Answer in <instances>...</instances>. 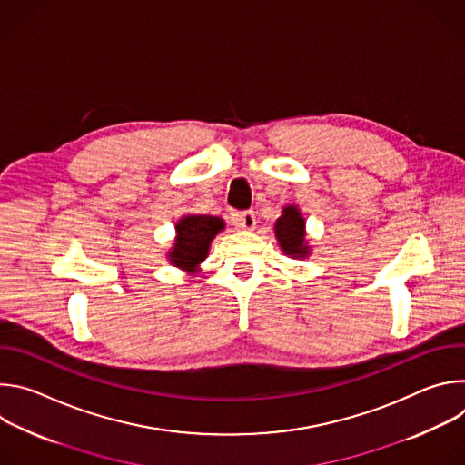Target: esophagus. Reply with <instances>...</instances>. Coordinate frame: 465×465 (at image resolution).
Returning a JSON list of instances; mask_svg holds the SVG:
<instances>
[{
    "mask_svg": "<svg viewBox=\"0 0 465 465\" xmlns=\"http://www.w3.org/2000/svg\"><path fill=\"white\" fill-rule=\"evenodd\" d=\"M233 224H237L242 230H253L255 228V213L253 212H241L233 215Z\"/></svg>",
    "mask_w": 465,
    "mask_h": 465,
    "instance_id": "esophagus-1",
    "label": "esophagus"
}]
</instances>
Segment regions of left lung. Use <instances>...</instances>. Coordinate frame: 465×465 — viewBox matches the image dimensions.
<instances>
[{"label": "left lung", "instance_id": "obj_1", "mask_svg": "<svg viewBox=\"0 0 465 465\" xmlns=\"http://www.w3.org/2000/svg\"><path fill=\"white\" fill-rule=\"evenodd\" d=\"M276 237L282 246V250L294 257H307L309 246L305 242V221L296 206H285L282 217L276 221Z\"/></svg>", "mask_w": 465, "mask_h": 465}]
</instances>
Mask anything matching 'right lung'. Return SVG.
Masks as SVG:
<instances>
[{"label":"right lung","mask_w":465,"mask_h":465,"mask_svg":"<svg viewBox=\"0 0 465 465\" xmlns=\"http://www.w3.org/2000/svg\"><path fill=\"white\" fill-rule=\"evenodd\" d=\"M224 230V221L213 215H185L176 223L174 246L169 259L182 271L194 272L210 252L215 235Z\"/></svg>","instance_id":"right-lung-1"}]
</instances>
